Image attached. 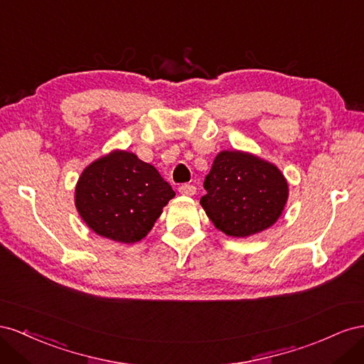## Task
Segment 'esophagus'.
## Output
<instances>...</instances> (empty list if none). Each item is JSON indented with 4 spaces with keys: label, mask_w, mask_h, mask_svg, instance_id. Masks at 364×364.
<instances>
[{
    "label": "esophagus",
    "mask_w": 364,
    "mask_h": 364,
    "mask_svg": "<svg viewBox=\"0 0 364 364\" xmlns=\"http://www.w3.org/2000/svg\"><path fill=\"white\" fill-rule=\"evenodd\" d=\"M178 192H180L181 195H188V196H191V195H193V193L196 192V188H195L193 184L184 183V184H181L180 188H178Z\"/></svg>",
    "instance_id": "esophagus-1"
}]
</instances>
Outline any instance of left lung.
Segmentation results:
<instances>
[{
	"instance_id": "1",
	"label": "left lung",
	"mask_w": 364,
	"mask_h": 364,
	"mask_svg": "<svg viewBox=\"0 0 364 364\" xmlns=\"http://www.w3.org/2000/svg\"><path fill=\"white\" fill-rule=\"evenodd\" d=\"M201 205L216 228L245 237L273 225L288 200V184L274 164L240 151L215 157Z\"/></svg>"
}]
</instances>
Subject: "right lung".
<instances>
[{
    "label": "right lung",
    "mask_w": 364,
    "mask_h": 364,
    "mask_svg": "<svg viewBox=\"0 0 364 364\" xmlns=\"http://www.w3.org/2000/svg\"><path fill=\"white\" fill-rule=\"evenodd\" d=\"M173 196L171 184L152 164L127 151L91 163L76 186L82 220L97 235L124 244L146 236Z\"/></svg>",
    "instance_id": "add662e5"
}]
</instances>
